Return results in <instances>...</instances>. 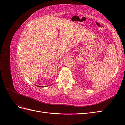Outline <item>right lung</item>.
Here are the masks:
<instances>
[{
	"instance_id": "add662e5",
	"label": "right lung",
	"mask_w": 125,
	"mask_h": 125,
	"mask_svg": "<svg viewBox=\"0 0 125 125\" xmlns=\"http://www.w3.org/2000/svg\"><path fill=\"white\" fill-rule=\"evenodd\" d=\"M38 87H42V86H38Z\"/></svg>"
}]
</instances>
